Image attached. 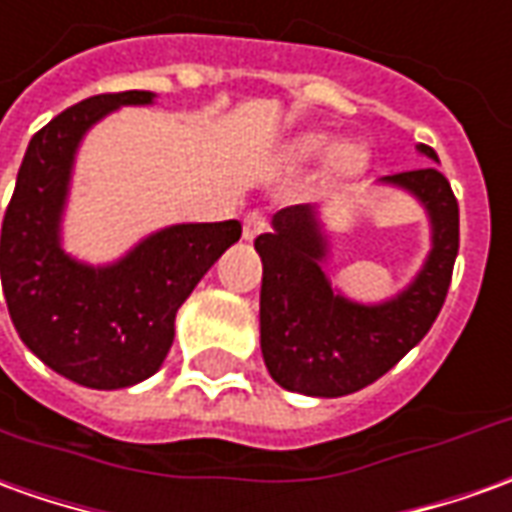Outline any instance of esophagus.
Segmentation results:
<instances>
[{
    "instance_id": "obj_1",
    "label": "esophagus",
    "mask_w": 512,
    "mask_h": 512,
    "mask_svg": "<svg viewBox=\"0 0 512 512\" xmlns=\"http://www.w3.org/2000/svg\"><path fill=\"white\" fill-rule=\"evenodd\" d=\"M264 228H267V222H264L262 211H250L248 217L242 220V236H245L248 242H253L256 236L262 234Z\"/></svg>"
}]
</instances>
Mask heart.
<instances>
[{"instance_id":"b5f03b06","label":"heart","mask_w":512,"mask_h":512,"mask_svg":"<svg viewBox=\"0 0 512 512\" xmlns=\"http://www.w3.org/2000/svg\"><path fill=\"white\" fill-rule=\"evenodd\" d=\"M329 144H331L329 133H320V130H315V133H303V136H298L295 144H292V158H295V161H312V158H317V155L326 153V150H329ZM365 161H368V153H365V147H362V144L345 142L331 150L326 169H329L331 178H351V175L362 172Z\"/></svg>"}]
</instances>
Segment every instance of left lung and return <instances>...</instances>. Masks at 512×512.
I'll list each match as a JSON object with an SVG mask.
<instances>
[{
  "mask_svg": "<svg viewBox=\"0 0 512 512\" xmlns=\"http://www.w3.org/2000/svg\"><path fill=\"white\" fill-rule=\"evenodd\" d=\"M418 153H438L418 144ZM382 183L421 200L432 225V250L410 287L382 303H357L331 290L323 273L329 242L315 206H287L273 231L256 236L262 256V357L284 390L337 398L357 393L407 357L432 329L446 301L460 248V209L438 167L387 175Z\"/></svg>",
  "mask_w": 512,
  "mask_h": 512,
  "instance_id": "8db88e82",
  "label": "left lung"
}]
</instances>
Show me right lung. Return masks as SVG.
<instances>
[{"instance_id": "obj_1", "label": "right lung", "mask_w": 512, "mask_h": 512, "mask_svg": "<svg viewBox=\"0 0 512 512\" xmlns=\"http://www.w3.org/2000/svg\"><path fill=\"white\" fill-rule=\"evenodd\" d=\"M153 100V91L97 94L55 116L30 139L2 220V290L21 343L91 390L130 387L161 368L181 303L242 236L236 220L169 225L105 267L63 250V209L86 130L122 105Z\"/></svg>"}]
</instances>
